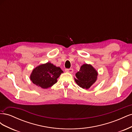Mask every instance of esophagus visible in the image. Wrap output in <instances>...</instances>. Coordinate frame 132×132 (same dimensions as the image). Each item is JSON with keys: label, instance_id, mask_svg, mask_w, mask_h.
<instances>
[{"label": "esophagus", "instance_id": "34e87169", "mask_svg": "<svg viewBox=\"0 0 132 132\" xmlns=\"http://www.w3.org/2000/svg\"><path fill=\"white\" fill-rule=\"evenodd\" d=\"M65 71L66 72L68 73H73V69H65Z\"/></svg>", "mask_w": 132, "mask_h": 132}]
</instances>
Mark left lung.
<instances>
[{
    "mask_svg": "<svg viewBox=\"0 0 132 132\" xmlns=\"http://www.w3.org/2000/svg\"><path fill=\"white\" fill-rule=\"evenodd\" d=\"M98 72L91 64H85L81 66L79 71L75 74L76 83L84 89H89L97 80Z\"/></svg>",
    "mask_w": 132,
    "mask_h": 132,
    "instance_id": "8db88e82",
    "label": "left lung"
}]
</instances>
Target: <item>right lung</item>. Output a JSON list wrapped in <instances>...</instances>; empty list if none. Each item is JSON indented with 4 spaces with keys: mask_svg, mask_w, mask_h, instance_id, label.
I'll return each instance as SVG.
<instances>
[{
    "mask_svg": "<svg viewBox=\"0 0 132 132\" xmlns=\"http://www.w3.org/2000/svg\"><path fill=\"white\" fill-rule=\"evenodd\" d=\"M63 73L60 67L47 62L36 67L30 75V80L34 84L47 89L57 82V79Z\"/></svg>",
    "mask_w": 132,
    "mask_h": 132,
    "instance_id": "obj_1",
    "label": "right lung"
}]
</instances>
